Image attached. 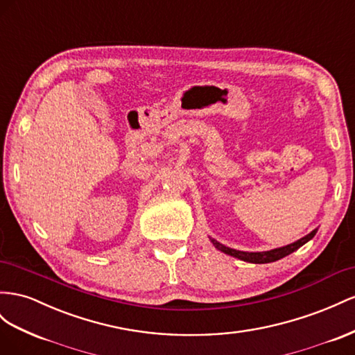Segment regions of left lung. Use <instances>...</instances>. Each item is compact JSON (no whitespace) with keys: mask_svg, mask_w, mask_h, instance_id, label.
<instances>
[{"mask_svg":"<svg viewBox=\"0 0 355 355\" xmlns=\"http://www.w3.org/2000/svg\"><path fill=\"white\" fill-rule=\"evenodd\" d=\"M315 233H317V230H313L312 233H309L308 236L302 237L300 241H297L291 245H286V246H282V248H277V249H272V251H266V252H243V251H236V249H232V248H227L224 245H221L219 242H216L215 239H210L212 241V243L215 245L216 249H219V251L227 254V255H232V257H236L239 258V260H243V261H248V263H255V264H264V263H272V261H276V260H281V258L290 255L291 252L297 251L302 245H304L308 241H311V239L315 236Z\"/></svg>","mask_w":355,"mask_h":355,"instance_id":"8db88e82","label":"left lung"}]
</instances>
